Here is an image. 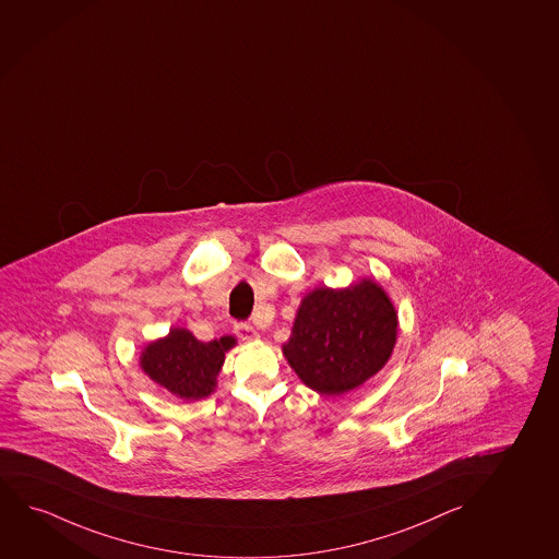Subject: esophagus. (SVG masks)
Masks as SVG:
<instances>
[{
    "label": "esophagus",
    "instance_id": "1",
    "mask_svg": "<svg viewBox=\"0 0 559 559\" xmlns=\"http://www.w3.org/2000/svg\"><path fill=\"white\" fill-rule=\"evenodd\" d=\"M234 334H236L238 338L243 340V342H249V340H254L259 336V333H257L249 323H236V325H234Z\"/></svg>",
    "mask_w": 559,
    "mask_h": 559
}]
</instances>
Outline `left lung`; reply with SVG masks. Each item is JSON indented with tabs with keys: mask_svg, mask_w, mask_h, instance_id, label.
Here are the masks:
<instances>
[{
	"mask_svg": "<svg viewBox=\"0 0 559 559\" xmlns=\"http://www.w3.org/2000/svg\"><path fill=\"white\" fill-rule=\"evenodd\" d=\"M396 340V313L370 280L349 289L321 287L300 302L283 354L308 388L342 395L388 362Z\"/></svg>",
	"mask_w": 559,
	"mask_h": 559,
	"instance_id": "obj_1",
	"label": "left lung"
}]
</instances>
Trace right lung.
<instances>
[{"instance_id": "obj_1", "label": "right lung", "mask_w": 559, "mask_h": 559, "mask_svg": "<svg viewBox=\"0 0 559 559\" xmlns=\"http://www.w3.org/2000/svg\"><path fill=\"white\" fill-rule=\"evenodd\" d=\"M234 344L233 336L200 342L185 329H171L166 338L143 349L142 368L151 380L179 399L199 401L212 393L225 352Z\"/></svg>"}]
</instances>
